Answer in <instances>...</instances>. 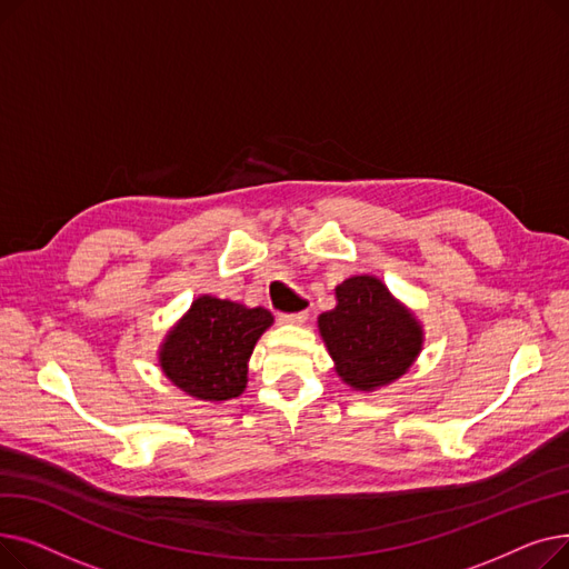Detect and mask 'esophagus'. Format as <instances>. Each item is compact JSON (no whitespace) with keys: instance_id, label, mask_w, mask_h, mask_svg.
Instances as JSON below:
<instances>
[{"instance_id":"1","label":"esophagus","mask_w":569,"mask_h":569,"mask_svg":"<svg viewBox=\"0 0 569 569\" xmlns=\"http://www.w3.org/2000/svg\"><path fill=\"white\" fill-rule=\"evenodd\" d=\"M309 320V311L305 309V311H300V313H286V316H281V322H286V325H305Z\"/></svg>"}]
</instances>
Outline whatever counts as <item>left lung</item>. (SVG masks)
<instances>
[{"label":"left lung","instance_id":"8db88e82","mask_svg":"<svg viewBox=\"0 0 569 569\" xmlns=\"http://www.w3.org/2000/svg\"><path fill=\"white\" fill-rule=\"evenodd\" d=\"M335 295L337 307L318 316V332L337 376L365 395L406 376L425 348V327L412 309L373 274L341 281Z\"/></svg>","mask_w":569,"mask_h":569}]
</instances>
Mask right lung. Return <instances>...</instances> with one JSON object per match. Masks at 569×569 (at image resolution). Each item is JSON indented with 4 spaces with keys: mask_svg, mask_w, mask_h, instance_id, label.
<instances>
[{
    "mask_svg": "<svg viewBox=\"0 0 569 569\" xmlns=\"http://www.w3.org/2000/svg\"><path fill=\"white\" fill-rule=\"evenodd\" d=\"M274 316L262 307L200 295L159 346L163 376L187 397L207 403L237 399L247 390L249 360Z\"/></svg>",
    "mask_w": 569,
    "mask_h": 569,
    "instance_id": "obj_1",
    "label": "right lung"
}]
</instances>
